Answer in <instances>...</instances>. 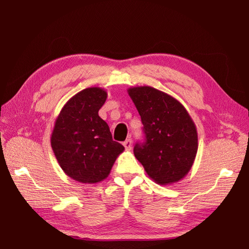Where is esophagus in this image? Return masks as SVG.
Masks as SVG:
<instances>
[{
    "label": "esophagus",
    "instance_id": "esophagus-1",
    "mask_svg": "<svg viewBox=\"0 0 249 249\" xmlns=\"http://www.w3.org/2000/svg\"><path fill=\"white\" fill-rule=\"evenodd\" d=\"M123 146L125 147L126 150H130V149H132V140L130 139L125 140V142H123Z\"/></svg>",
    "mask_w": 249,
    "mask_h": 249
}]
</instances>
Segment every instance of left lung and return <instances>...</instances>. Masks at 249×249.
I'll list each match as a JSON object with an SVG mask.
<instances>
[{
	"instance_id": "8db88e82",
	"label": "left lung",
	"mask_w": 249,
	"mask_h": 249,
	"mask_svg": "<svg viewBox=\"0 0 249 249\" xmlns=\"http://www.w3.org/2000/svg\"><path fill=\"white\" fill-rule=\"evenodd\" d=\"M142 117L146 142L134 155L153 182L178 183L191 171L198 150L196 125L178 100L150 86L127 89Z\"/></svg>"
}]
</instances>
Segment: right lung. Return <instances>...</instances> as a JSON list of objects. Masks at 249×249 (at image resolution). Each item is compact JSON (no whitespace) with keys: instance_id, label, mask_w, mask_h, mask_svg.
<instances>
[{"instance_id":"add662e5","label":"right lung","mask_w":249,"mask_h":249,"mask_svg":"<svg viewBox=\"0 0 249 249\" xmlns=\"http://www.w3.org/2000/svg\"><path fill=\"white\" fill-rule=\"evenodd\" d=\"M107 98L105 88L81 90L65 103L54 123V156L64 173L79 183L106 179L125 149L112 139L109 125L98 114Z\"/></svg>"}]
</instances>
